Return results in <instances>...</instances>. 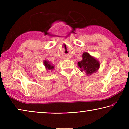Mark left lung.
<instances>
[{"label":"left lung","instance_id":"obj_1","mask_svg":"<svg viewBox=\"0 0 129 129\" xmlns=\"http://www.w3.org/2000/svg\"><path fill=\"white\" fill-rule=\"evenodd\" d=\"M82 60L77 63L81 71H85L87 75L95 72L100 67V63L95 58L93 57L87 52H84L82 56Z\"/></svg>","mask_w":129,"mask_h":129}]
</instances>
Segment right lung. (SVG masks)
I'll return each mask as SVG.
<instances>
[{
    "instance_id": "add662e5",
    "label": "right lung",
    "mask_w": 129,
    "mask_h": 129,
    "mask_svg": "<svg viewBox=\"0 0 129 129\" xmlns=\"http://www.w3.org/2000/svg\"><path fill=\"white\" fill-rule=\"evenodd\" d=\"M44 64L45 67H46L47 69H48V70L53 69V68H54V67L53 66V65H51L49 64L48 61H44Z\"/></svg>"
}]
</instances>
